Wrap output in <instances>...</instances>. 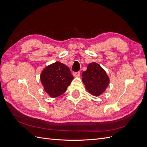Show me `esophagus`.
<instances>
[{
    "label": "esophagus",
    "instance_id": "1",
    "mask_svg": "<svg viewBox=\"0 0 147 147\" xmlns=\"http://www.w3.org/2000/svg\"><path fill=\"white\" fill-rule=\"evenodd\" d=\"M73 75L75 77H80V72H74L73 73Z\"/></svg>",
    "mask_w": 147,
    "mask_h": 147
}]
</instances>
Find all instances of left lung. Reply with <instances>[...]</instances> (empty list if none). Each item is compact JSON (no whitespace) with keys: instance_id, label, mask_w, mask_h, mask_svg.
I'll list each match as a JSON object with an SVG mask.
<instances>
[{"instance_id":"1","label":"left lung","mask_w":147,"mask_h":147,"mask_svg":"<svg viewBox=\"0 0 147 147\" xmlns=\"http://www.w3.org/2000/svg\"><path fill=\"white\" fill-rule=\"evenodd\" d=\"M82 77L86 90L94 96L103 94L110 83V78L105 70L96 63L89 64Z\"/></svg>"}]
</instances>
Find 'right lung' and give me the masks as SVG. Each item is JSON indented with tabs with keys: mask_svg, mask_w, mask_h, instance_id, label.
Wrapping results in <instances>:
<instances>
[{
	"mask_svg": "<svg viewBox=\"0 0 147 147\" xmlns=\"http://www.w3.org/2000/svg\"><path fill=\"white\" fill-rule=\"evenodd\" d=\"M73 79L69 68L59 61L47 65L40 74L44 90L53 98L64 94Z\"/></svg>",
	"mask_w": 147,
	"mask_h": 147,
	"instance_id": "add662e5",
	"label": "right lung"
}]
</instances>
